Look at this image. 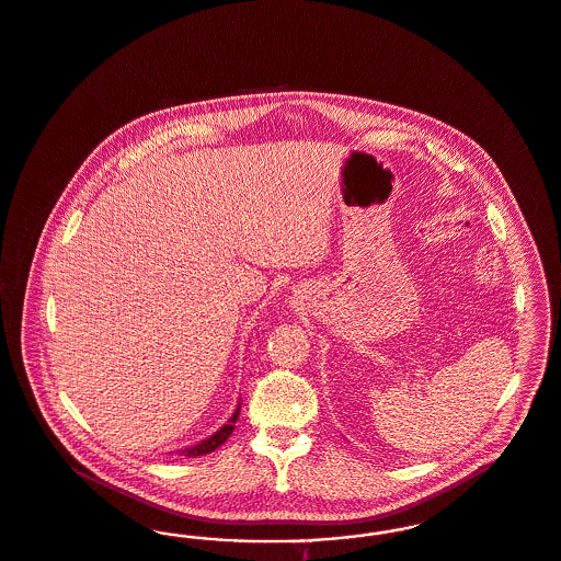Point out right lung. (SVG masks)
<instances>
[{
  "label": "right lung",
  "instance_id": "1",
  "mask_svg": "<svg viewBox=\"0 0 561 561\" xmlns=\"http://www.w3.org/2000/svg\"><path fill=\"white\" fill-rule=\"evenodd\" d=\"M240 408L241 405H238V410H236L233 416L227 421V425H222V427L218 428L208 439H204V442H199V444H195V446H191V448L181 450V454H185V456H204V454L214 453L218 446H222V444L229 439V435L233 433V428H236L238 416H240Z\"/></svg>",
  "mask_w": 561,
  "mask_h": 561
}]
</instances>
